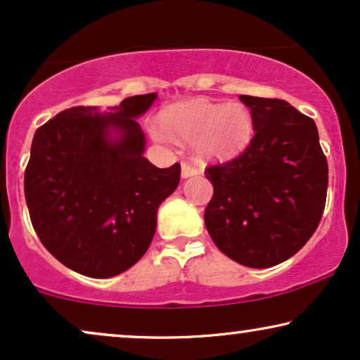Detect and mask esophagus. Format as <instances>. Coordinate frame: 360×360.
Returning a JSON list of instances; mask_svg holds the SVG:
<instances>
[{
    "instance_id": "34e87169",
    "label": "esophagus",
    "mask_w": 360,
    "mask_h": 360,
    "mask_svg": "<svg viewBox=\"0 0 360 360\" xmlns=\"http://www.w3.org/2000/svg\"><path fill=\"white\" fill-rule=\"evenodd\" d=\"M198 175V170L190 164H181V179H190V176Z\"/></svg>"
}]
</instances>
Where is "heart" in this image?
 I'll use <instances>...</instances> for the list:
<instances>
[{
	"label": "heart",
	"mask_w": 360,
	"mask_h": 360,
	"mask_svg": "<svg viewBox=\"0 0 360 360\" xmlns=\"http://www.w3.org/2000/svg\"><path fill=\"white\" fill-rule=\"evenodd\" d=\"M150 134L162 144H174L175 137L191 142L201 160H226L252 141L254 116L243 103H176L164 111L162 122H152Z\"/></svg>",
	"instance_id": "obj_1"
}]
</instances>
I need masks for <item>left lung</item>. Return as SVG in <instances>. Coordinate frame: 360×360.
Wrapping results in <instances>:
<instances>
[{"label": "left lung", "mask_w": 360, "mask_h": 360, "mask_svg": "<svg viewBox=\"0 0 360 360\" xmlns=\"http://www.w3.org/2000/svg\"><path fill=\"white\" fill-rule=\"evenodd\" d=\"M255 136L236 159L208 167L213 198L206 229L221 252L250 269H267L307 244L323 216L328 162L318 127L283 100L240 95Z\"/></svg>", "instance_id": "8db88e82"}]
</instances>
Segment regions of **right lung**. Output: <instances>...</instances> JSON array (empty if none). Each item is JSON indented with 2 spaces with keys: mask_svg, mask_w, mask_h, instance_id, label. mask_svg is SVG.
I'll list each match as a JSON object with an SVG mask.
<instances>
[{
  "mask_svg": "<svg viewBox=\"0 0 360 360\" xmlns=\"http://www.w3.org/2000/svg\"><path fill=\"white\" fill-rule=\"evenodd\" d=\"M157 93L117 106H77L34 134L24 195L49 252L73 272L110 278L132 267L157 228V210L180 181V165L159 169L144 157L136 120Z\"/></svg>",
  "mask_w": 360,
  "mask_h": 360,
  "instance_id": "right-lung-1",
  "label": "right lung"
}]
</instances>
